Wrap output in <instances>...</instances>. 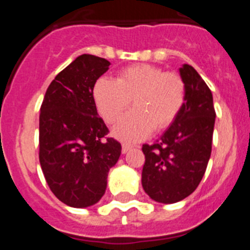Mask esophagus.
Here are the masks:
<instances>
[{
    "label": "esophagus",
    "mask_w": 250,
    "mask_h": 250,
    "mask_svg": "<svg viewBox=\"0 0 250 250\" xmlns=\"http://www.w3.org/2000/svg\"><path fill=\"white\" fill-rule=\"evenodd\" d=\"M131 147H132L131 144H123V149H121V151H123V154H126Z\"/></svg>",
    "instance_id": "34e87169"
}]
</instances>
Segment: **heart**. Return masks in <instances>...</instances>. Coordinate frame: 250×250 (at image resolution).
Masks as SVG:
<instances>
[{
	"instance_id": "obj_1",
	"label": "heart",
	"mask_w": 250,
	"mask_h": 250,
	"mask_svg": "<svg viewBox=\"0 0 250 250\" xmlns=\"http://www.w3.org/2000/svg\"><path fill=\"white\" fill-rule=\"evenodd\" d=\"M185 83L176 72L159 66L138 63L123 68L116 80L100 77L94 86V100L104 120L114 124V135L124 141H136L152 131H163L176 120L185 103Z\"/></svg>"
}]
</instances>
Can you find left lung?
<instances>
[{"mask_svg": "<svg viewBox=\"0 0 250 250\" xmlns=\"http://www.w3.org/2000/svg\"><path fill=\"white\" fill-rule=\"evenodd\" d=\"M185 103L160 140L143 145L141 184L158 203L173 204L190 195L202 182L211 154L215 110L213 95L190 65L180 67Z\"/></svg>", "mask_w": 250, "mask_h": 250, "instance_id": "8db88e82", "label": "left lung"}]
</instances>
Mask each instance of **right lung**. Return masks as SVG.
Wrapping results in <instances>:
<instances>
[{
	"mask_svg": "<svg viewBox=\"0 0 250 250\" xmlns=\"http://www.w3.org/2000/svg\"><path fill=\"white\" fill-rule=\"evenodd\" d=\"M109 66L94 55L76 57L50 83L40 109V164L51 191L68 207L96 204L121 154L92 94Z\"/></svg>",
	"mask_w": 250,
	"mask_h": 250,
	"instance_id": "right-lung-1",
	"label": "right lung"
}]
</instances>
